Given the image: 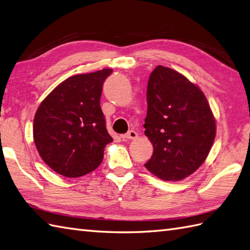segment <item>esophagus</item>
Returning <instances> with one entry per match:
<instances>
[{
    "label": "esophagus",
    "instance_id": "34e87169",
    "mask_svg": "<svg viewBox=\"0 0 250 250\" xmlns=\"http://www.w3.org/2000/svg\"><path fill=\"white\" fill-rule=\"evenodd\" d=\"M124 138L127 140H134V139H137L138 138V134L135 131V130H129L127 134L124 135Z\"/></svg>",
    "mask_w": 250,
    "mask_h": 250
}]
</instances>
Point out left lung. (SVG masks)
<instances>
[{"label":"left lung","mask_w":250,"mask_h":250,"mask_svg":"<svg viewBox=\"0 0 250 250\" xmlns=\"http://www.w3.org/2000/svg\"><path fill=\"white\" fill-rule=\"evenodd\" d=\"M144 135L154 152L144 165L164 181H181L207 159L216 136L209 104L198 85L158 65L147 82Z\"/></svg>","instance_id":"1"}]
</instances>
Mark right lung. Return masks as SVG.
Wrapping results in <instances>:
<instances>
[{
	"mask_svg": "<svg viewBox=\"0 0 250 250\" xmlns=\"http://www.w3.org/2000/svg\"><path fill=\"white\" fill-rule=\"evenodd\" d=\"M112 69L69 77L38 107L33 137L50 168L66 177L90 173L102 164L104 149L113 139L101 108L103 83Z\"/></svg>",
	"mask_w": 250,
	"mask_h": 250,
	"instance_id": "add662e5",
	"label": "right lung"
}]
</instances>
